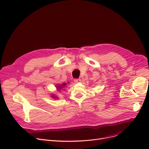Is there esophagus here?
<instances>
[{
	"mask_svg": "<svg viewBox=\"0 0 149 149\" xmlns=\"http://www.w3.org/2000/svg\"><path fill=\"white\" fill-rule=\"evenodd\" d=\"M74 82L75 83H78V82H81V79L80 78H79V79H74Z\"/></svg>",
	"mask_w": 149,
	"mask_h": 149,
	"instance_id": "34e87169",
	"label": "esophagus"
}]
</instances>
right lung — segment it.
Masks as SVG:
<instances>
[{"label": "right lung", "instance_id": "1", "mask_svg": "<svg viewBox=\"0 0 149 149\" xmlns=\"http://www.w3.org/2000/svg\"><path fill=\"white\" fill-rule=\"evenodd\" d=\"M67 83H63V84H62V85H59V86H57V89H58V90L59 91V90L62 89V88H63V87H65L67 86ZM52 98H56V97L54 96V95H52Z\"/></svg>", "mask_w": 149, "mask_h": 149}]
</instances>
